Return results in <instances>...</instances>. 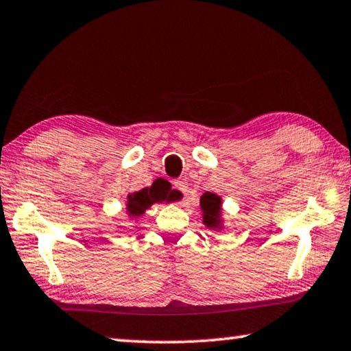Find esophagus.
Masks as SVG:
<instances>
[{"label": "esophagus", "instance_id": "1", "mask_svg": "<svg viewBox=\"0 0 351 351\" xmlns=\"http://www.w3.org/2000/svg\"><path fill=\"white\" fill-rule=\"evenodd\" d=\"M174 188H176V190H179L180 193L186 194V191H188V182H186L185 179L176 180V182H174Z\"/></svg>", "mask_w": 351, "mask_h": 351}]
</instances>
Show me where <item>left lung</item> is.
I'll return each mask as SVG.
<instances>
[{"label": "left lung", "instance_id": "1", "mask_svg": "<svg viewBox=\"0 0 351 351\" xmlns=\"http://www.w3.org/2000/svg\"><path fill=\"white\" fill-rule=\"evenodd\" d=\"M201 210L202 221L210 229H221L223 221H221V197L215 193H204L201 196Z\"/></svg>", "mask_w": 351, "mask_h": 351}]
</instances>
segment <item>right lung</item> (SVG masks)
Masks as SVG:
<instances>
[{"label":"right lung","instance_id":"right-lung-1","mask_svg":"<svg viewBox=\"0 0 351 351\" xmlns=\"http://www.w3.org/2000/svg\"><path fill=\"white\" fill-rule=\"evenodd\" d=\"M177 194L171 190V183L163 179H158L152 183V186L143 188L136 193L127 196V212L130 217H141L145 210L152 207L155 202H171L176 201Z\"/></svg>","mask_w":351,"mask_h":351}]
</instances>
